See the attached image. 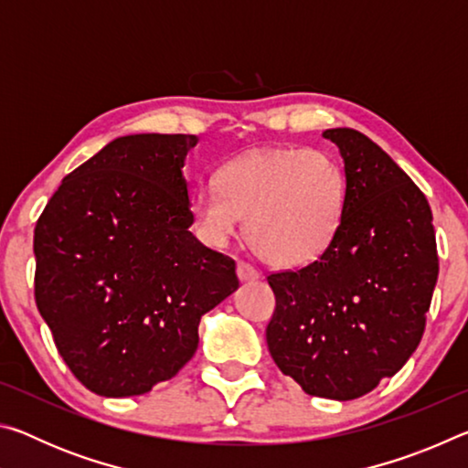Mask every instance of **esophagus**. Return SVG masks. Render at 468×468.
I'll return each instance as SVG.
<instances>
[{
    "label": "esophagus",
    "instance_id": "34e87169",
    "mask_svg": "<svg viewBox=\"0 0 468 468\" xmlns=\"http://www.w3.org/2000/svg\"><path fill=\"white\" fill-rule=\"evenodd\" d=\"M237 276H239L241 282H250V281H258L260 279L258 271H253V268L250 264H245V262L237 264Z\"/></svg>",
    "mask_w": 468,
    "mask_h": 468
}]
</instances>
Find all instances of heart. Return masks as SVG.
<instances>
[{
	"mask_svg": "<svg viewBox=\"0 0 468 468\" xmlns=\"http://www.w3.org/2000/svg\"><path fill=\"white\" fill-rule=\"evenodd\" d=\"M346 179L330 154L314 148H264L217 171V187L189 202L197 231L225 245L245 218V239L258 258L281 268L312 264L338 233Z\"/></svg>",
	"mask_w": 468,
	"mask_h": 468,
	"instance_id": "b5f03b06",
	"label": "heart"
}]
</instances>
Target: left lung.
<instances>
[{
    "label": "left lung",
    "instance_id": "1",
    "mask_svg": "<svg viewBox=\"0 0 468 468\" xmlns=\"http://www.w3.org/2000/svg\"><path fill=\"white\" fill-rule=\"evenodd\" d=\"M346 196L338 233L310 266L268 276L276 310L266 343L307 394L353 400L415 353L438 281L431 208L366 133L335 128Z\"/></svg>",
    "mask_w": 468,
    "mask_h": 468
}]
</instances>
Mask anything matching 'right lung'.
I'll return each mask as SVG.
<instances>
[{
	"instance_id": "add662e5",
	"label": "right lung",
	"mask_w": 468,
	"mask_h": 468,
	"mask_svg": "<svg viewBox=\"0 0 468 468\" xmlns=\"http://www.w3.org/2000/svg\"><path fill=\"white\" fill-rule=\"evenodd\" d=\"M196 136L115 138L63 177L35 227V297L90 392L153 390L194 357L206 312L239 287L235 262L189 231L184 165Z\"/></svg>"
}]
</instances>
